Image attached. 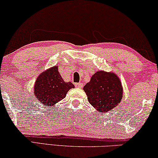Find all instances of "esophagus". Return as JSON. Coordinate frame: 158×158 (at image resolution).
Wrapping results in <instances>:
<instances>
[{"mask_svg":"<svg viewBox=\"0 0 158 158\" xmlns=\"http://www.w3.org/2000/svg\"><path fill=\"white\" fill-rule=\"evenodd\" d=\"M75 85H76L77 88H82L83 87V83H77Z\"/></svg>","mask_w":158,"mask_h":158,"instance_id":"34e87169","label":"esophagus"}]
</instances>
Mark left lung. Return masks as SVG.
Here are the masks:
<instances>
[{"label": "left lung", "instance_id": "1", "mask_svg": "<svg viewBox=\"0 0 158 158\" xmlns=\"http://www.w3.org/2000/svg\"><path fill=\"white\" fill-rule=\"evenodd\" d=\"M89 103L101 113H106L122 101L123 88L117 75L101 70L84 86Z\"/></svg>", "mask_w": 158, "mask_h": 158}]
</instances>
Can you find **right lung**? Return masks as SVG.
<instances>
[{
    "label": "right lung",
    "mask_w": 158,
    "mask_h": 158,
    "mask_svg": "<svg viewBox=\"0 0 158 158\" xmlns=\"http://www.w3.org/2000/svg\"><path fill=\"white\" fill-rule=\"evenodd\" d=\"M74 88L72 83L63 81L58 67L54 66L39 75L34 89L35 97L44 106H51L65 98L68 90Z\"/></svg>",
    "instance_id": "right-lung-1"
}]
</instances>
